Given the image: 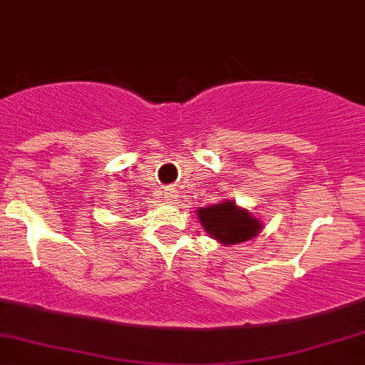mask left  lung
<instances>
[{
    "label": "left lung",
    "instance_id": "8db88e82",
    "mask_svg": "<svg viewBox=\"0 0 365 365\" xmlns=\"http://www.w3.org/2000/svg\"><path fill=\"white\" fill-rule=\"evenodd\" d=\"M198 220L217 242L227 246L253 239L262 228L260 221L230 200L198 209Z\"/></svg>",
    "mask_w": 365,
    "mask_h": 365
}]
</instances>
